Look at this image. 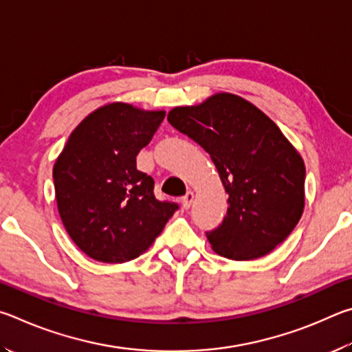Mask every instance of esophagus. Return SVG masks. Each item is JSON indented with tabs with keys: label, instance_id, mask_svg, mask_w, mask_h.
<instances>
[{
	"label": "esophagus",
	"instance_id": "esophagus-1",
	"mask_svg": "<svg viewBox=\"0 0 352 352\" xmlns=\"http://www.w3.org/2000/svg\"><path fill=\"white\" fill-rule=\"evenodd\" d=\"M193 199H195V193H193V192H187V193H186V196H184V198L181 199V202H182V207L186 208V210H188L190 206H192Z\"/></svg>",
	"mask_w": 352,
	"mask_h": 352
}]
</instances>
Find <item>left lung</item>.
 Returning a JSON list of instances; mask_svg holds the SVG:
<instances>
[{
    "mask_svg": "<svg viewBox=\"0 0 352 352\" xmlns=\"http://www.w3.org/2000/svg\"><path fill=\"white\" fill-rule=\"evenodd\" d=\"M166 119L210 154L229 207L207 233L213 252L250 261L272 252L298 224L305 210V162L276 123L232 92L175 107Z\"/></svg>",
    "mask_w": 352,
    "mask_h": 352,
    "instance_id": "left-lung-1",
    "label": "left lung"
}]
</instances>
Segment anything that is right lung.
Returning a JSON list of instances; mask_svg holds the SVG:
<instances>
[{
    "mask_svg": "<svg viewBox=\"0 0 352 352\" xmlns=\"http://www.w3.org/2000/svg\"><path fill=\"white\" fill-rule=\"evenodd\" d=\"M164 117V109L107 103L78 123L55 159L61 223L92 260L122 264L145 254L177 208L154 198L153 177L135 168Z\"/></svg>",
    "mask_w": 352,
    "mask_h": 352,
    "instance_id": "1",
    "label": "right lung"
}]
</instances>
